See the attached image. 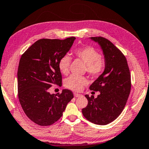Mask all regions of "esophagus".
I'll return each mask as SVG.
<instances>
[{"label":"esophagus","mask_w":149,"mask_h":149,"mask_svg":"<svg viewBox=\"0 0 149 149\" xmlns=\"http://www.w3.org/2000/svg\"><path fill=\"white\" fill-rule=\"evenodd\" d=\"M74 97H80L82 96L81 94H78V93H74Z\"/></svg>","instance_id":"esophagus-1"}]
</instances>
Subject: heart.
Instances as JSON below:
<instances>
[{
	"instance_id": "heart-1",
	"label": "heart",
	"mask_w": 149,
	"mask_h": 149,
	"mask_svg": "<svg viewBox=\"0 0 149 149\" xmlns=\"http://www.w3.org/2000/svg\"><path fill=\"white\" fill-rule=\"evenodd\" d=\"M75 56L86 64V70L93 77H98L104 70L106 61L103 56L100 55L97 49L91 46L79 48L74 51ZM71 57L68 54H65L58 62V68L62 74H67L69 72V67L71 63ZM88 81L84 77L72 75L65 81L66 87L74 91H79Z\"/></svg>"
}]
</instances>
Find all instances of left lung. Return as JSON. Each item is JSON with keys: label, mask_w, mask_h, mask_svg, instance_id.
<instances>
[{"label": "left lung", "mask_w": 149, "mask_h": 149, "mask_svg": "<svg viewBox=\"0 0 149 149\" xmlns=\"http://www.w3.org/2000/svg\"><path fill=\"white\" fill-rule=\"evenodd\" d=\"M91 38L101 47L106 66L89 88L100 95L97 98L86 95L88 104L82 113L90 122L105 125L115 120L125 108L131 88L130 70L126 57L111 41L102 36Z\"/></svg>", "instance_id": "obj_1"}]
</instances>
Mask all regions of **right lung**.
Wrapping results in <instances>:
<instances>
[{
	"mask_svg": "<svg viewBox=\"0 0 149 149\" xmlns=\"http://www.w3.org/2000/svg\"><path fill=\"white\" fill-rule=\"evenodd\" d=\"M75 39L73 36L64 40L42 38L21 56L17 72L18 96L24 113L36 124L49 126L56 122L74 97L68 89L51 95L49 88L53 84L62 85L58 62Z\"/></svg>",
	"mask_w": 149,
	"mask_h": 149,
	"instance_id": "right-lung-1",
	"label": "right lung"
}]
</instances>
